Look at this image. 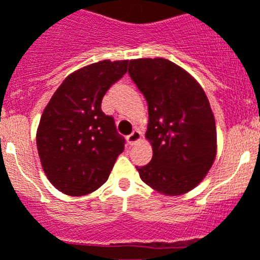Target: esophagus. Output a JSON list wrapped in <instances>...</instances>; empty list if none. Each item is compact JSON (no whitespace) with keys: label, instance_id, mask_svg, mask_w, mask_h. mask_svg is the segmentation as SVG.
I'll list each match as a JSON object with an SVG mask.
<instances>
[{"label":"esophagus","instance_id":"obj_1","mask_svg":"<svg viewBox=\"0 0 260 260\" xmlns=\"http://www.w3.org/2000/svg\"><path fill=\"white\" fill-rule=\"evenodd\" d=\"M140 140H141V132L137 129H135L132 133H131V135L127 136V142H128V145H131V146H133V145L137 144Z\"/></svg>","mask_w":260,"mask_h":260}]
</instances>
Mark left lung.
Segmentation results:
<instances>
[{"label":"left lung","mask_w":260,"mask_h":260,"mask_svg":"<svg viewBox=\"0 0 260 260\" xmlns=\"http://www.w3.org/2000/svg\"><path fill=\"white\" fill-rule=\"evenodd\" d=\"M128 74L149 106L152 159L136 167L140 177L164 195L186 193L209 172L217 152L207 94L186 70L161 57L131 60Z\"/></svg>","instance_id":"1"}]
</instances>
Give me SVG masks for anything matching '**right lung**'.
Masks as SVG:
<instances>
[{
  "mask_svg": "<svg viewBox=\"0 0 260 260\" xmlns=\"http://www.w3.org/2000/svg\"><path fill=\"white\" fill-rule=\"evenodd\" d=\"M127 60L103 61L68 75L46 106L37 149L48 181L61 192L82 196L108 181L125 140L101 110L104 94L127 72Z\"/></svg>",
  "mask_w": 260,
  "mask_h": 260,
  "instance_id": "right-lung-1",
  "label": "right lung"
}]
</instances>
